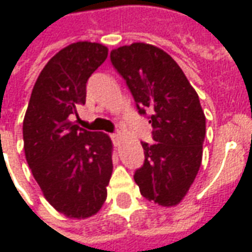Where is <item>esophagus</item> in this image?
I'll return each instance as SVG.
<instances>
[{
    "mask_svg": "<svg viewBox=\"0 0 252 252\" xmlns=\"http://www.w3.org/2000/svg\"><path fill=\"white\" fill-rule=\"evenodd\" d=\"M110 137H112V142H113V144H115V147H117V146H119V143H120V135H119V133H112Z\"/></svg>",
    "mask_w": 252,
    "mask_h": 252,
    "instance_id": "obj_1",
    "label": "esophagus"
}]
</instances>
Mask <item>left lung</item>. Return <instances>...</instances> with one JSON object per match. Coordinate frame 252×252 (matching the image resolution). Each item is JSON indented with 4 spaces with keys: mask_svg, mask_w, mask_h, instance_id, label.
<instances>
[{
    "mask_svg": "<svg viewBox=\"0 0 252 252\" xmlns=\"http://www.w3.org/2000/svg\"><path fill=\"white\" fill-rule=\"evenodd\" d=\"M110 62L126 81L139 115L153 126L142 142L144 163L133 180L147 200L177 205L194 182L205 139L200 98L181 67L157 47L133 43L110 52Z\"/></svg>",
    "mask_w": 252,
    "mask_h": 252,
    "instance_id": "left-lung-1",
    "label": "left lung"
}]
</instances>
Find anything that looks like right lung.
<instances>
[{"mask_svg":"<svg viewBox=\"0 0 252 252\" xmlns=\"http://www.w3.org/2000/svg\"><path fill=\"white\" fill-rule=\"evenodd\" d=\"M108 57L98 43L78 41L50 59L36 81L23 123L27 162L47 201L67 217L86 219L106 200L113 162L102 132L74 123L86 83Z\"/></svg>","mask_w":252,"mask_h":252,"instance_id":"add662e5","label":"right lung"}]
</instances>
